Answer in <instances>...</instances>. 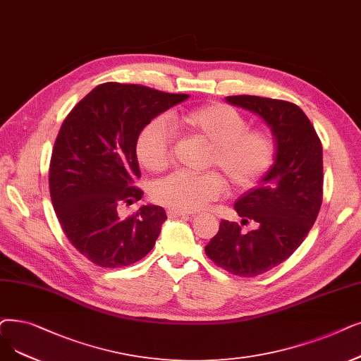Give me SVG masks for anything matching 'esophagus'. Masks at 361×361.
Here are the masks:
<instances>
[{
    "label": "esophagus",
    "instance_id": "34e87169",
    "mask_svg": "<svg viewBox=\"0 0 361 361\" xmlns=\"http://www.w3.org/2000/svg\"><path fill=\"white\" fill-rule=\"evenodd\" d=\"M166 215L169 218H189L190 216L189 212H181V211H177V209H168Z\"/></svg>",
    "mask_w": 361,
    "mask_h": 361
}]
</instances>
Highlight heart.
Returning a JSON list of instances; mask_svg holds the SVG:
<instances>
[{
	"mask_svg": "<svg viewBox=\"0 0 361 361\" xmlns=\"http://www.w3.org/2000/svg\"><path fill=\"white\" fill-rule=\"evenodd\" d=\"M174 133L209 145L205 168H215L233 192L255 187L276 161L277 145L271 131L247 128L236 109L214 103L156 118L140 131L135 142L138 162L152 172L168 168ZM224 192V180L214 171L202 174L174 172L152 187V199L162 207L181 212L197 211Z\"/></svg>",
	"mask_w": 361,
	"mask_h": 361,
	"instance_id": "1",
	"label": "heart"
}]
</instances>
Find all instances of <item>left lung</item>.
<instances>
[{
  "instance_id": "left-lung-1",
  "label": "left lung",
  "mask_w": 361,
  "mask_h": 361,
  "mask_svg": "<svg viewBox=\"0 0 361 361\" xmlns=\"http://www.w3.org/2000/svg\"><path fill=\"white\" fill-rule=\"evenodd\" d=\"M226 99L270 125L277 153L261 184L234 203L242 224L221 219L205 252L233 276L255 277L288 259L314 224L323 200V149L312 123L296 104L258 96ZM249 221L257 228L245 233L241 226Z\"/></svg>"
}]
</instances>
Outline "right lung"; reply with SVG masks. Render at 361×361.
Returning a JSON list of instances; mask_svg holds the SVG:
<instances>
[{
    "mask_svg": "<svg viewBox=\"0 0 361 361\" xmlns=\"http://www.w3.org/2000/svg\"><path fill=\"white\" fill-rule=\"evenodd\" d=\"M187 97L137 84L104 82L61 123L50 161L51 202L69 242L99 267H127L153 249L165 209L145 205L125 219L118 211L143 196L135 185L140 131Z\"/></svg>",
    "mask_w": 361,
    "mask_h": 361,
    "instance_id": "right-lung-1",
    "label": "right lung"
}]
</instances>
